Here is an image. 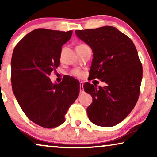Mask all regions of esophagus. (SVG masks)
I'll return each mask as SVG.
<instances>
[{
  "mask_svg": "<svg viewBox=\"0 0 157 157\" xmlns=\"http://www.w3.org/2000/svg\"><path fill=\"white\" fill-rule=\"evenodd\" d=\"M79 90H80V92L84 91V83L82 82H79Z\"/></svg>",
  "mask_w": 157,
  "mask_h": 157,
  "instance_id": "1",
  "label": "esophagus"
}]
</instances>
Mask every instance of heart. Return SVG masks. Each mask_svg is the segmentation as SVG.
Returning <instances> with one entry per match:
<instances>
[{
    "label": "heart",
    "mask_w": 157,
    "mask_h": 157,
    "mask_svg": "<svg viewBox=\"0 0 157 157\" xmlns=\"http://www.w3.org/2000/svg\"><path fill=\"white\" fill-rule=\"evenodd\" d=\"M86 46L85 44H80L78 46ZM71 75L74 77H76V78H81V77L83 75V73L80 70H79V69H73V70L71 71Z\"/></svg>",
    "instance_id": "1"
}]
</instances>
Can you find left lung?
I'll return each mask as SVG.
<instances>
[{"label":"left lung","instance_id":"obj_1","mask_svg":"<svg viewBox=\"0 0 157 157\" xmlns=\"http://www.w3.org/2000/svg\"><path fill=\"white\" fill-rule=\"evenodd\" d=\"M91 48L94 59L90 78L105 82V87L86 82L85 92L93 98L87 115L93 123L109 127L129 115L140 94L143 67L137 50L128 36L112 26L75 30Z\"/></svg>","mask_w":157,"mask_h":157}]
</instances>
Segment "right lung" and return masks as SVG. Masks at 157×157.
<instances>
[{"mask_svg": "<svg viewBox=\"0 0 157 157\" xmlns=\"http://www.w3.org/2000/svg\"><path fill=\"white\" fill-rule=\"evenodd\" d=\"M73 31L38 28L25 35L13 51V93L26 116L38 125L53 128L65 122V115L79 94V84L69 78L53 84L48 76L60 64L62 47Z\"/></svg>", "mask_w": 157, "mask_h": 157, "instance_id": "1", "label": "right lung"}]
</instances>
